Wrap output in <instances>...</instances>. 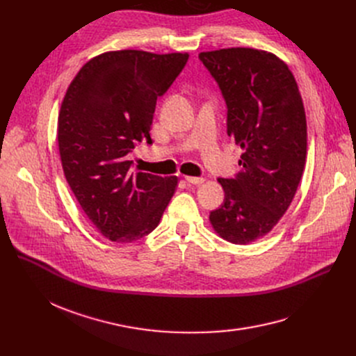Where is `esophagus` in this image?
<instances>
[{"label": "esophagus", "instance_id": "1", "mask_svg": "<svg viewBox=\"0 0 356 356\" xmlns=\"http://www.w3.org/2000/svg\"><path fill=\"white\" fill-rule=\"evenodd\" d=\"M184 179H186V181L191 183V184H202L204 181L203 177H193V176H186Z\"/></svg>", "mask_w": 356, "mask_h": 356}]
</instances>
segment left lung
<instances>
[{
    "label": "left lung",
    "instance_id": "8db88e82",
    "mask_svg": "<svg viewBox=\"0 0 356 356\" xmlns=\"http://www.w3.org/2000/svg\"><path fill=\"white\" fill-rule=\"evenodd\" d=\"M228 106V136L244 153L235 179H218L225 200L211 212L213 231L231 244L266 236L289 209L307 154L303 99L289 66L251 47L202 51Z\"/></svg>",
    "mask_w": 356,
    "mask_h": 356
}]
</instances>
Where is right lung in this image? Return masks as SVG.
<instances>
[{
    "mask_svg": "<svg viewBox=\"0 0 356 356\" xmlns=\"http://www.w3.org/2000/svg\"><path fill=\"white\" fill-rule=\"evenodd\" d=\"M189 53L106 51L86 62L70 82L58 118L65 177L81 208L109 241H137L153 232L179 177L131 172L127 154L152 144L156 104L172 86Z\"/></svg>",
    "mask_w": 356,
    "mask_h": 356,
    "instance_id": "right-lung-1",
    "label": "right lung"
}]
</instances>
